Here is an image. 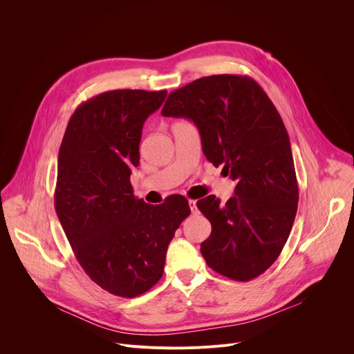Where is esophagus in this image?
<instances>
[{
    "mask_svg": "<svg viewBox=\"0 0 354 354\" xmlns=\"http://www.w3.org/2000/svg\"><path fill=\"white\" fill-rule=\"evenodd\" d=\"M189 207H190L192 214H197V213H198V210H197V205H196V200L189 198Z\"/></svg>",
    "mask_w": 354,
    "mask_h": 354,
    "instance_id": "obj_1",
    "label": "esophagus"
}]
</instances>
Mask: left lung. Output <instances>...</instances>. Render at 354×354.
<instances>
[{
    "mask_svg": "<svg viewBox=\"0 0 354 354\" xmlns=\"http://www.w3.org/2000/svg\"><path fill=\"white\" fill-rule=\"evenodd\" d=\"M164 116L193 120L206 158L236 182L225 205L197 201L212 223L201 255L217 273L249 281L283 250L298 205V183L284 123L261 85L248 75L198 78L168 95Z\"/></svg>",
    "mask_w": 354,
    "mask_h": 354,
    "instance_id": "left-lung-1",
    "label": "left lung"
}]
</instances>
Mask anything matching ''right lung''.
Listing matches in <instances>:
<instances>
[{"instance_id":"obj_1","label":"right lung","mask_w":354,"mask_h":354,"mask_svg":"<svg viewBox=\"0 0 354 354\" xmlns=\"http://www.w3.org/2000/svg\"><path fill=\"white\" fill-rule=\"evenodd\" d=\"M167 91L115 89L73 113L57 162L55 209L84 272L108 292L133 298L162 277L169 242L190 214L186 197L151 206L136 198L142 124Z\"/></svg>"}]
</instances>
